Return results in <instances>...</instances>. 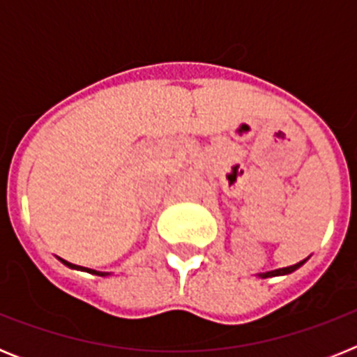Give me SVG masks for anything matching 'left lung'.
Segmentation results:
<instances>
[{"instance_id": "1", "label": "left lung", "mask_w": 357, "mask_h": 357, "mask_svg": "<svg viewBox=\"0 0 357 357\" xmlns=\"http://www.w3.org/2000/svg\"><path fill=\"white\" fill-rule=\"evenodd\" d=\"M307 259L301 261V263L293 264V266H286V268H277V270H270V272H263V273H255L257 277H261V279H268V277H279V275H288V273H293L295 270H298V268L302 266V264L305 263Z\"/></svg>"}]
</instances>
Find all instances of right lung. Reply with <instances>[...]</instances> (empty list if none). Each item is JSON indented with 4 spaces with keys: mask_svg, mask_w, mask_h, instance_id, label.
I'll return each instance as SVG.
<instances>
[{
    "mask_svg": "<svg viewBox=\"0 0 357 357\" xmlns=\"http://www.w3.org/2000/svg\"><path fill=\"white\" fill-rule=\"evenodd\" d=\"M59 261H61L62 264H66V266H68V268H73V270H80V272H87V273H93V275H100V277H107V275H110L109 272H98V270H91V268H85V266H77V264L68 263V261L61 259V257H59Z\"/></svg>",
    "mask_w": 357,
    "mask_h": 357,
    "instance_id": "add662e5",
    "label": "right lung"
}]
</instances>
